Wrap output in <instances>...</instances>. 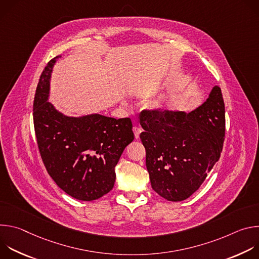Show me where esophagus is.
Listing matches in <instances>:
<instances>
[{"mask_svg":"<svg viewBox=\"0 0 259 259\" xmlns=\"http://www.w3.org/2000/svg\"><path fill=\"white\" fill-rule=\"evenodd\" d=\"M133 132H134V135H135V138L138 139L139 138V135L141 133V129L139 127H133Z\"/></svg>","mask_w":259,"mask_h":259,"instance_id":"34e87169","label":"esophagus"}]
</instances>
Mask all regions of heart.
<instances>
[{
    "label": "heart",
    "instance_id": "obj_1",
    "mask_svg": "<svg viewBox=\"0 0 259 259\" xmlns=\"http://www.w3.org/2000/svg\"><path fill=\"white\" fill-rule=\"evenodd\" d=\"M162 104H163V102L161 100H157V101H154L152 103V107L153 108H160L162 106Z\"/></svg>",
    "mask_w": 259,
    "mask_h": 259
}]
</instances>
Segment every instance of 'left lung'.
Segmentation results:
<instances>
[{
    "instance_id": "1",
    "label": "left lung",
    "mask_w": 259,
    "mask_h": 259,
    "mask_svg": "<svg viewBox=\"0 0 259 259\" xmlns=\"http://www.w3.org/2000/svg\"><path fill=\"white\" fill-rule=\"evenodd\" d=\"M221 89L192 113L149 109L140 116L145 164L153 190L168 201L188 199L218 162L226 135Z\"/></svg>"
}]
</instances>
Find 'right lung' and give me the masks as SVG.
<instances>
[{
  "label": "right lung",
  "mask_w": 259,
  "mask_h": 259,
  "mask_svg": "<svg viewBox=\"0 0 259 259\" xmlns=\"http://www.w3.org/2000/svg\"><path fill=\"white\" fill-rule=\"evenodd\" d=\"M58 56L40 77L33 99V126L42 161L49 175L67 195L93 201L114 188L115 167L133 141L130 118L100 115L69 118L47 101L49 79Z\"/></svg>",
  "instance_id": "add662e5"
}]
</instances>
